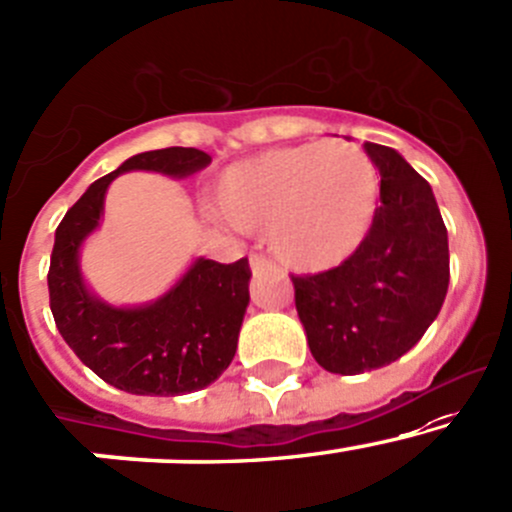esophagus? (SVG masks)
<instances>
[{"mask_svg":"<svg viewBox=\"0 0 512 512\" xmlns=\"http://www.w3.org/2000/svg\"><path fill=\"white\" fill-rule=\"evenodd\" d=\"M250 269H252V274L277 272V267H274V262H269L267 257H262V255H250Z\"/></svg>","mask_w":512,"mask_h":512,"instance_id":"obj_1","label":"esophagus"}]
</instances>
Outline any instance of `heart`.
<instances>
[{
  "label": "heart",
  "instance_id": "obj_1",
  "mask_svg": "<svg viewBox=\"0 0 512 512\" xmlns=\"http://www.w3.org/2000/svg\"><path fill=\"white\" fill-rule=\"evenodd\" d=\"M216 201L235 228H267L269 250L286 267L320 272L345 262L367 238L379 172L357 145H286L228 167Z\"/></svg>",
  "mask_w": 512,
  "mask_h": 512
}]
</instances>
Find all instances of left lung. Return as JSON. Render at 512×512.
<instances>
[{
    "label": "left lung",
    "mask_w": 512,
    "mask_h": 512,
    "mask_svg": "<svg viewBox=\"0 0 512 512\" xmlns=\"http://www.w3.org/2000/svg\"><path fill=\"white\" fill-rule=\"evenodd\" d=\"M381 187L372 228L345 262L291 274L296 311L323 369L386 367L425 335L449 286L447 228L430 184L386 145L364 143Z\"/></svg>",
    "instance_id": "8db88e82"
}]
</instances>
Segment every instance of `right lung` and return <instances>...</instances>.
<instances>
[{
	"label": "right lung",
	"instance_id": "add662e5",
	"mask_svg": "<svg viewBox=\"0 0 512 512\" xmlns=\"http://www.w3.org/2000/svg\"><path fill=\"white\" fill-rule=\"evenodd\" d=\"M211 165L196 148H162L128 157L97 179L55 230L48 269L50 311L77 357L99 379L136 396H182L213 384L233 362L252 272L247 257L221 265L199 260L155 303L116 308L94 299L80 272V245L99 226L104 194L121 172L187 177Z\"/></svg>",
	"mask_w": 512,
	"mask_h": 512
}]
</instances>
